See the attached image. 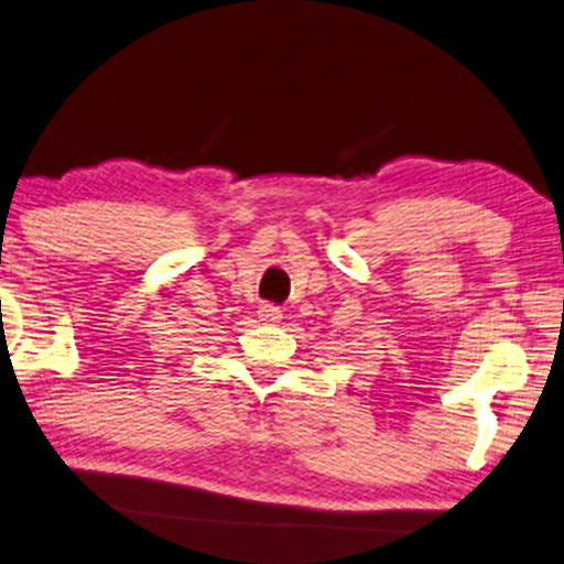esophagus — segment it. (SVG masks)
Wrapping results in <instances>:
<instances>
[{
  "label": "esophagus",
  "instance_id": "34e87169",
  "mask_svg": "<svg viewBox=\"0 0 564 564\" xmlns=\"http://www.w3.org/2000/svg\"><path fill=\"white\" fill-rule=\"evenodd\" d=\"M259 317H262L264 323H280L282 310L274 307V305H262V307H259Z\"/></svg>",
  "mask_w": 564,
  "mask_h": 564
}]
</instances>
